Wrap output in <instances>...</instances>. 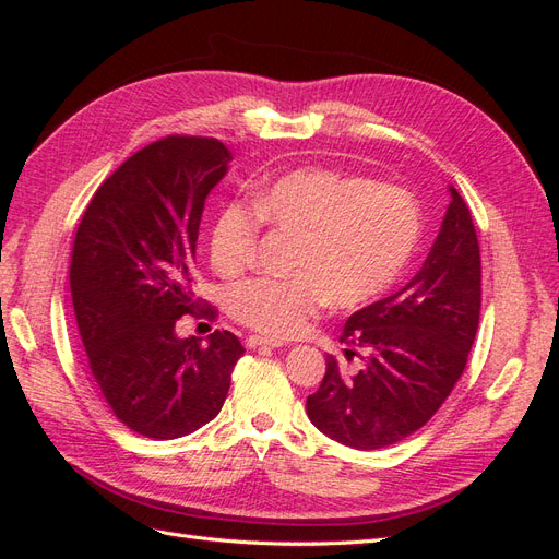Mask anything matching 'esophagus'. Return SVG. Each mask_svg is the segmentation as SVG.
I'll list each match as a JSON object with an SVG mask.
<instances>
[{"label": "esophagus", "mask_w": 559, "mask_h": 559, "mask_svg": "<svg viewBox=\"0 0 559 559\" xmlns=\"http://www.w3.org/2000/svg\"><path fill=\"white\" fill-rule=\"evenodd\" d=\"M284 341L280 337H263V335H249L247 337V347L249 349H257V347H282Z\"/></svg>", "instance_id": "esophagus-1"}]
</instances>
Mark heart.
<instances>
[{
    "label": "heart",
    "instance_id": "1",
    "mask_svg": "<svg viewBox=\"0 0 559 559\" xmlns=\"http://www.w3.org/2000/svg\"><path fill=\"white\" fill-rule=\"evenodd\" d=\"M247 202H226L210 230V261L238 275L257 249L261 224L296 233L286 263L292 277H253L226 294L240 324L270 337H292L326 306L359 310L382 298L411 265L421 214L401 186L333 167H296L257 186Z\"/></svg>",
    "mask_w": 559,
    "mask_h": 559
}]
</instances>
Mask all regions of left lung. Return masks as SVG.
I'll return each instance as SVG.
<instances>
[{
    "mask_svg": "<svg viewBox=\"0 0 559 559\" xmlns=\"http://www.w3.org/2000/svg\"><path fill=\"white\" fill-rule=\"evenodd\" d=\"M441 233L419 273L341 333L343 357L308 396V417L333 441L378 450L408 438L462 378L480 319V247L464 198L450 186Z\"/></svg>",
    "mask_w": 559,
    "mask_h": 559,
    "instance_id": "left-lung-1",
    "label": "left lung"
}]
</instances>
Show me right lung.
<instances>
[{"instance_id": "add662e5", "label": "right lung", "mask_w": 559, "mask_h": 559, "mask_svg": "<svg viewBox=\"0 0 559 559\" xmlns=\"http://www.w3.org/2000/svg\"><path fill=\"white\" fill-rule=\"evenodd\" d=\"M214 138L170 134L130 156L95 191L74 238L72 300L91 373L134 433L170 441L212 421L245 354L238 335L202 345L183 314L214 319L193 294L200 216L228 173Z\"/></svg>"}]
</instances>
